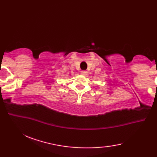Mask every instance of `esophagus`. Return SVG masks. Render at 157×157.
Listing matches in <instances>:
<instances>
[{
    "label": "esophagus",
    "mask_w": 157,
    "mask_h": 157,
    "mask_svg": "<svg viewBox=\"0 0 157 157\" xmlns=\"http://www.w3.org/2000/svg\"><path fill=\"white\" fill-rule=\"evenodd\" d=\"M81 73H82V75H84V76H86V75H88V71H81Z\"/></svg>",
    "instance_id": "obj_1"
}]
</instances>
